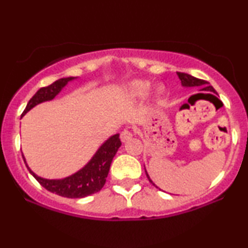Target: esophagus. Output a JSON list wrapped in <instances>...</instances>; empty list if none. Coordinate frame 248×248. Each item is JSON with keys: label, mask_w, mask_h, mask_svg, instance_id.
<instances>
[{"label": "esophagus", "mask_w": 248, "mask_h": 248, "mask_svg": "<svg viewBox=\"0 0 248 248\" xmlns=\"http://www.w3.org/2000/svg\"><path fill=\"white\" fill-rule=\"evenodd\" d=\"M132 138H133V132H132L131 130H127V128L121 133L122 142H127L128 140H131Z\"/></svg>", "instance_id": "esophagus-1"}]
</instances>
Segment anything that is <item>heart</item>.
<instances>
[{
	"label": "heart",
	"mask_w": 248,
	"mask_h": 248,
	"mask_svg": "<svg viewBox=\"0 0 248 248\" xmlns=\"http://www.w3.org/2000/svg\"><path fill=\"white\" fill-rule=\"evenodd\" d=\"M151 89V83L144 80H134L127 84L126 91L132 98H143ZM164 87L158 86L155 89V97H160L164 93Z\"/></svg>",
	"instance_id": "heart-1"
}]
</instances>
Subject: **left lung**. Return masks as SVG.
Here are the masks:
<instances>
[{
    "label": "left lung",
    "mask_w": 248,
    "mask_h": 248,
    "mask_svg": "<svg viewBox=\"0 0 248 248\" xmlns=\"http://www.w3.org/2000/svg\"><path fill=\"white\" fill-rule=\"evenodd\" d=\"M177 76L179 78V80H181L183 87H185V88L202 87L201 90H203V91H211V93H216V90L213 89L212 86H209V82H206V81H204V80L198 79V78L192 77V76H189V74H187V73H183V72H177ZM145 174H147V177L149 179V182L152 183V184L155 186V183L151 181L150 177H149L147 170H145ZM155 187H157V186H155Z\"/></svg>",
    "instance_id": "left-lung-1"
}]
</instances>
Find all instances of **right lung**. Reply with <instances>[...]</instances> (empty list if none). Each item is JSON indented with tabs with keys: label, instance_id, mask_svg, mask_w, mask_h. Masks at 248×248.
I'll return each instance as SVG.
<instances>
[{
	"label": "right lung",
	"instance_id": "add662e5",
	"mask_svg": "<svg viewBox=\"0 0 248 248\" xmlns=\"http://www.w3.org/2000/svg\"><path fill=\"white\" fill-rule=\"evenodd\" d=\"M76 79L74 77L69 78H62V79L56 80L55 82L49 84L48 87L40 88L37 93L33 94L29 103L27 104L26 109L23 110L21 115H25L28 111L37 106L38 104L45 103V101L53 100L57 94L61 93V90L66 86L70 81ZM122 145V142L120 140V134H114L110 138H108L103 144L100 145L99 149L93 155V157L88 161V164L78 170L74 174L67 176L65 178L62 179H47L43 178L40 176L36 175L31 169L28 167L27 161L25 159V155H22L25 164L28 168L33 177L37 179L43 187H45L47 191L55 193V194L60 196H64V198L69 199H81L89 196L94 193L99 192L103 186L106 183V178L109 171L110 164L113 161L114 155Z\"/></svg>",
	"mask_w": 248,
	"mask_h": 248
}]
</instances>
